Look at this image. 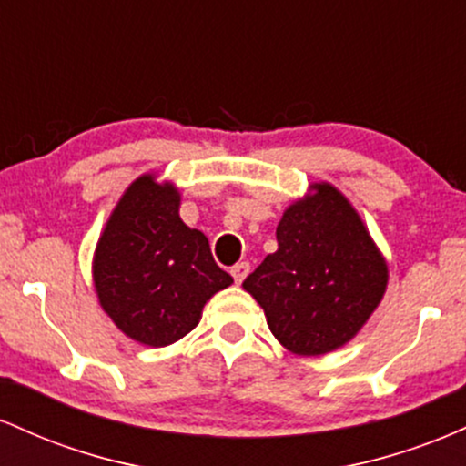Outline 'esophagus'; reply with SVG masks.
Wrapping results in <instances>:
<instances>
[{"label":"esophagus","instance_id":"34e87169","mask_svg":"<svg viewBox=\"0 0 466 466\" xmlns=\"http://www.w3.org/2000/svg\"><path fill=\"white\" fill-rule=\"evenodd\" d=\"M248 274H249V263H238L232 267V276H234V280H237V285H240Z\"/></svg>","mask_w":466,"mask_h":466}]
</instances>
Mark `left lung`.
I'll list each match as a JSON object with an SVG mask.
<instances>
[{
  "label": "left lung",
  "instance_id": "8db88e82",
  "mask_svg": "<svg viewBox=\"0 0 466 466\" xmlns=\"http://www.w3.org/2000/svg\"><path fill=\"white\" fill-rule=\"evenodd\" d=\"M278 249L245 278L287 350L318 357L361 330L388 287V265L335 186L313 184L276 228Z\"/></svg>",
  "mask_w": 466,
  "mask_h": 466
}]
</instances>
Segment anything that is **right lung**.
I'll return each mask as SVG.
<instances>
[{
    "mask_svg": "<svg viewBox=\"0 0 466 466\" xmlns=\"http://www.w3.org/2000/svg\"><path fill=\"white\" fill-rule=\"evenodd\" d=\"M179 203L170 181L142 175L120 197L94 254L103 311L151 349L188 335L206 302L234 282L212 258L206 234L181 221Z\"/></svg>",
    "mask_w": 466,
    "mask_h": 466,
    "instance_id": "add662e5",
    "label": "right lung"
}]
</instances>
